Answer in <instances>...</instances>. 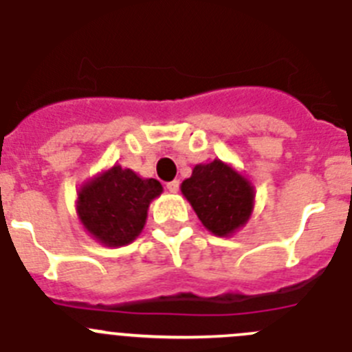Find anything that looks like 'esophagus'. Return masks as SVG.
Wrapping results in <instances>:
<instances>
[{"label": "esophagus", "mask_w": 352, "mask_h": 352, "mask_svg": "<svg viewBox=\"0 0 352 352\" xmlns=\"http://www.w3.org/2000/svg\"><path fill=\"white\" fill-rule=\"evenodd\" d=\"M179 188V179H173V182L167 183V190L169 192H176Z\"/></svg>", "instance_id": "obj_1"}]
</instances>
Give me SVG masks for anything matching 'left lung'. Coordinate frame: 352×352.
<instances>
[{
    "label": "left lung",
    "instance_id": "left-lung-1",
    "mask_svg": "<svg viewBox=\"0 0 352 352\" xmlns=\"http://www.w3.org/2000/svg\"><path fill=\"white\" fill-rule=\"evenodd\" d=\"M182 192L208 231L227 236L243 226L254 206V188L223 162L195 166Z\"/></svg>",
    "mask_w": 352,
    "mask_h": 352
}]
</instances>
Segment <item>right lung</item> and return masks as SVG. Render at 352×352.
Listing matches in <instances>:
<instances>
[{
    "mask_svg": "<svg viewBox=\"0 0 352 352\" xmlns=\"http://www.w3.org/2000/svg\"><path fill=\"white\" fill-rule=\"evenodd\" d=\"M160 194V182L114 166L79 192L77 210L89 234L109 247H121L142 231L149 203Z\"/></svg>",
    "mask_w": 352,
    "mask_h": 352,
    "instance_id": "add662e5",
    "label": "right lung"
}]
</instances>
